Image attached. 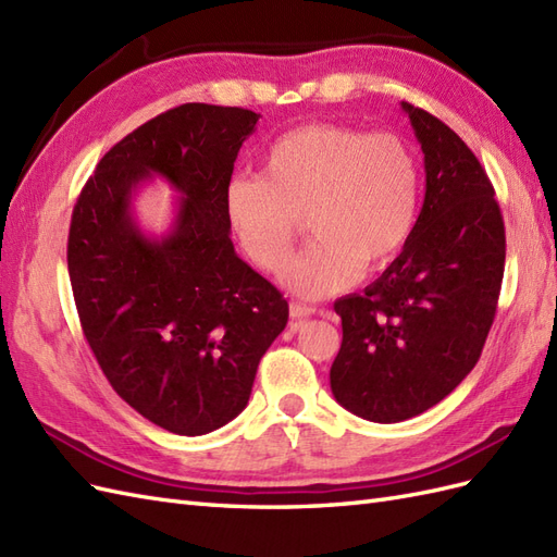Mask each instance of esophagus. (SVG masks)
I'll return each mask as SVG.
<instances>
[{
  "instance_id": "obj_1",
  "label": "esophagus",
  "mask_w": 557,
  "mask_h": 557,
  "mask_svg": "<svg viewBox=\"0 0 557 557\" xmlns=\"http://www.w3.org/2000/svg\"><path fill=\"white\" fill-rule=\"evenodd\" d=\"M289 315H292V320H306L310 315H315V308L301 306V304H292L289 306Z\"/></svg>"
}]
</instances>
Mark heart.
<instances>
[{"label":"heart","mask_w":557,"mask_h":557,"mask_svg":"<svg viewBox=\"0 0 557 557\" xmlns=\"http://www.w3.org/2000/svg\"><path fill=\"white\" fill-rule=\"evenodd\" d=\"M419 164L388 132L364 134L312 122L282 134L261 174H237L225 188V213L249 259L280 273L289 263L304 216L318 237L284 273L304 298L352 287L367 265H383L409 242L419 211Z\"/></svg>","instance_id":"1"}]
</instances>
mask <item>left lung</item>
Here are the masks:
<instances>
[{
  "mask_svg": "<svg viewBox=\"0 0 557 557\" xmlns=\"http://www.w3.org/2000/svg\"><path fill=\"white\" fill-rule=\"evenodd\" d=\"M423 150L425 197L383 275L334 304L344 341L336 403L374 423L423 414L480 360L504 280L506 233L478 157L445 122L403 101Z\"/></svg>",
  "mask_w": 557,
  "mask_h": 557,
  "instance_id": "8db88e82",
  "label": "left lung"
}]
</instances>
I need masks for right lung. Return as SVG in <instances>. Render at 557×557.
Instances as JSON below:
<instances>
[{
	"mask_svg": "<svg viewBox=\"0 0 557 557\" xmlns=\"http://www.w3.org/2000/svg\"><path fill=\"white\" fill-rule=\"evenodd\" d=\"M259 117L207 103L162 112L106 152L70 221L67 273L84 336L122 400L176 435L233 421L287 326V301L235 253L225 213L237 152ZM154 175L180 193L160 238L133 213Z\"/></svg>",
	"mask_w": 557,
	"mask_h": 557,
	"instance_id": "right-lung-1",
	"label": "right lung"
}]
</instances>
